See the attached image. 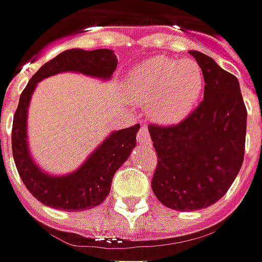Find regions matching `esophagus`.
<instances>
[{
	"instance_id": "34e87169",
	"label": "esophagus",
	"mask_w": 262,
	"mask_h": 262,
	"mask_svg": "<svg viewBox=\"0 0 262 262\" xmlns=\"http://www.w3.org/2000/svg\"><path fill=\"white\" fill-rule=\"evenodd\" d=\"M138 142L141 145H151V138H149V132L146 126H142L138 132Z\"/></svg>"
}]
</instances>
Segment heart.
Segmentation results:
<instances>
[{"label":"heart","mask_w":262,"mask_h":262,"mask_svg":"<svg viewBox=\"0 0 262 262\" xmlns=\"http://www.w3.org/2000/svg\"><path fill=\"white\" fill-rule=\"evenodd\" d=\"M204 85V73L195 60L155 57L132 70L127 94L136 104L148 105L152 120L176 124L198 105Z\"/></svg>","instance_id":"heart-1"}]
</instances>
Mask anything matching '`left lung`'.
Wrapping results in <instances>:
<instances>
[{
	"label": "left lung",
	"instance_id": "8db88e82",
	"mask_svg": "<svg viewBox=\"0 0 262 262\" xmlns=\"http://www.w3.org/2000/svg\"><path fill=\"white\" fill-rule=\"evenodd\" d=\"M205 80L204 101L177 124H149L157 152L154 193L176 211L215 204L232 186L245 155L246 107L239 80L211 57L190 51Z\"/></svg>",
	"mask_w": 262,
	"mask_h": 262
}]
</instances>
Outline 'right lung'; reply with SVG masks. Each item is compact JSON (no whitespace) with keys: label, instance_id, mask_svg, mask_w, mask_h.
Masks as SVG:
<instances>
[{"label":"right lung","instance_id":"right-lung-1","mask_svg":"<svg viewBox=\"0 0 262 262\" xmlns=\"http://www.w3.org/2000/svg\"><path fill=\"white\" fill-rule=\"evenodd\" d=\"M116 69L117 57L111 50H67L43 64L21 92L13 119V158L25 186L43 205L63 211H83L99 205L110 193L114 173L135 148L136 133L141 126L135 124L113 132L73 173L50 176L35 164L26 141L28 108L35 88L42 79L61 72H76L108 80Z\"/></svg>","mask_w":262,"mask_h":262}]
</instances>
